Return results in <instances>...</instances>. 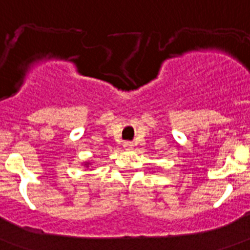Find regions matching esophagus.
<instances>
[{
	"label": "esophagus",
	"mask_w": 250,
	"mask_h": 250,
	"mask_svg": "<svg viewBox=\"0 0 250 250\" xmlns=\"http://www.w3.org/2000/svg\"><path fill=\"white\" fill-rule=\"evenodd\" d=\"M125 149H132V148H133V145L131 144V143H125Z\"/></svg>",
	"instance_id": "esophagus-1"
}]
</instances>
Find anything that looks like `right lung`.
Returning <instances> with one entry per match:
<instances>
[{
  "mask_svg": "<svg viewBox=\"0 0 250 250\" xmlns=\"http://www.w3.org/2000/svg\"><path fill=\"white\" fill-rule=\"evenodd\" d=\"M84 165H85L86 167H89V162H84Z\"/></svg>",
  "mask_w": 250,
  "mask_h": 250,
  "instance_id": "1",
  "label": "right lung"
}]
</instances>
